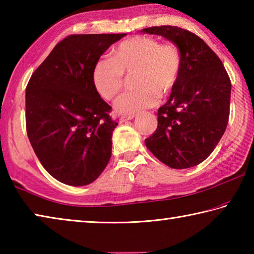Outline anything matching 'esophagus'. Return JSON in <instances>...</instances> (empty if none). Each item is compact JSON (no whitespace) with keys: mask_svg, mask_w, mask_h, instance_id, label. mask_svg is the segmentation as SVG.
Returning a JSON list of instances; mask_svg holds the SVG:
<instances>
[{"mask_svg":"<svg viewBox=\"0 0 254 254\" xmlns=\"http://www.w3.org/2000/svg\"><path fill=\"white\" fill-rule=\"evenodd\" d=\"M134 119V115H123V117L120 118V122L123 123V122H127V121H130V120Z\"/></svg>","mask_w":254,"mask_h":254,"instance_id":"esophagus-1","label":"esophagus"}]
</instances>
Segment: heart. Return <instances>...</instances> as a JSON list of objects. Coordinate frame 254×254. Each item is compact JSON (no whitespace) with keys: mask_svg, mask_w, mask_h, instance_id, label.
<instances>
[{"mask_svg":"<svg viewBox=\"0 0 254 254\" xmlns=\"http://www.w3.org/2000/svg\"><path fill=\"white\" fill-rule=\"evenodd\" d=\"M180 71L182 57L177 47L136 36L115 47L111 59L97 60L92 76L97 93L112 101L122 91L123 75L135 74L137 91L124 94L114 103L117 113L135 115L157 105L159 95H169L178 83Z\"/></svg>","mask_w":254,"mask_h":254,"instance_id":"heart-1","label":"heart"}]
</instances>
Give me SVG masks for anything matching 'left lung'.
<instances>
[{
	"label": "left lung",
	"instance_id": "left-lung-1",
	"mask_svg": "<svg viewBox=\"0 0 254 254\" xmlns=\"http://www.w3.org/2000/svg\"><path fill=\"white\" fill-rule=\"evenodd\" d=\"M140 32L177 46L182 71L169 100L158 110V127L144 140L161 162L174 169L199 165L220 142L230 115L231 80L221 59L196 34L162 25Z\"/></svg>",
	"mask_w": 254,
	"mask_h": 254
}]
</instances>
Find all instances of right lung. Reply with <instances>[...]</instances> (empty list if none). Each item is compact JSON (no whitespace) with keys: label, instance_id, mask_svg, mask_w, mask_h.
Returning <instances> with one entry per match:
<instances>
[{"label":"right lung","instance_id":"add662e5","mask_svg":"<svg viewBox=\"0 0 254 254\" xmlns=\"http://www.w3.org/2000/svg\"><path fill=\"white\" fill-rule=\"evenodd\" d=\"M119 34H72L56 45L25 89L28 137L41 165L58 182L86 186L110 161L118 123L97 93L93 68Z\"/></svg>","mask_w":254,"mask_h":254}]
</instances>
